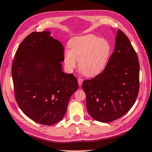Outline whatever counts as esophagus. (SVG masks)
<instances>
[{"instance_id": "obj_1", "label": "esophagus", "mask_w": 152, "mask_h": 152, "mask_svg": "<svg viewBox=\"0 0 152 152\" xmlns=\"http://www.w3.org/2000/svg\"><path fill=\"white\" fill-rule=\"evenodd\" d=\"M78 82L79 85L81 86L82 84V82H83V79L81 78H78Z\"/></svg>"}]
</instances>
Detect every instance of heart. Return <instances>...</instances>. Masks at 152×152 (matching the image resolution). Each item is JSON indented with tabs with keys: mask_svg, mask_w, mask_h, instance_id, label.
<instances>
[{
	"mask_svg": "<svg viewBox=\"0 0 152 152\" xmlns=\"http://www.w3.org/2000/svg\"><path fill=\"white\" fill-rule=\"evenodd\" d=\"M70 51L64 54V63L69 70L78 66L86 76H94L102 72L106 67L111 53L108 41L92 34L73 38L69 43Z\"/></svg>",
	"mask_w": 152,
	"mask_h": 152,
	"instance_id": "heart-1",
	"label": "heart"
}]
</instances>
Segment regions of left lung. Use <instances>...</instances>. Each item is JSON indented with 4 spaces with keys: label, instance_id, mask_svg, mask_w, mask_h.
<instances>
[{
    "label": "left lung",
    "instance_id": "8db88e82",
    "mask_svg": "<svg viewBox=\"0 0 152 152\" xmlns=\"http://www.w3.org/2000/svg\"><path fill=\"white\" fill-rule=\"evenodd\" d=\"M86 109L94 119L109 123L125 115L140 90V63L127 36L118 29L115 50L104 70L82 82Z\"/></svg>",
    "mask_w": 152,
    "mask_h": 152
}]
</instances>
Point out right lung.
<instances>
[{
	"instance_id": "1",
	"label": "right lung",
	"mask_w": 152,
	"mask_h": 152,
	"mask_svg": "<svg viewBox=\"0 0 152 152\" xmlns=\"http://www.w3.org/2000/svg\"><path fill=\"white\" fill-rule=\"evenodd\" d=\"M50 31L33 32L20 43L12 64L15 97L25 115L45 125L62 119L78 88L72 74L61 70L64 48Z\"/></svg>"
}]
</instances>
